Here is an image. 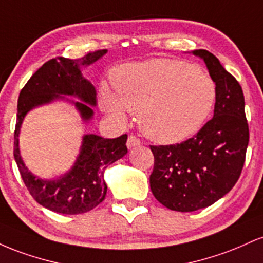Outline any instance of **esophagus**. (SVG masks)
<instances>
[{
    "mask_svg": "<svg viewBox=\"0 0 263 263\" xmlns=\"http://www.w3.org/2000/svg\"><path fill=\"white\" fill-rule=\"evenodd\" d=\"M126 144H127V148H134L136 146H140L141 144V141L138 140L136 136H128L127 138V142H126Z\"/></svg>",
    "mask_w": 263,
    "mask_h": 263,
    "instance_id": "1",
    "label": "esophagus"
}]
</instances>
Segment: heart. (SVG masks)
Returning <instances> with one entry per match:
<instances>
[{
	"mask_svg": "<svg viewBox=\"0 0 263 263\" xmlns=\"http://www.w3.org/2000/svg\"><path fill=\"white\" fill-rule=\"evenodd\" d=\"M115 92L102 87L105 112L125 120L138 112L141 131L159 143H177L203 127L216 100L215 81L178 59L131 63L114 74Z\"/></svg>",
	"mask_w": 263,
	"mask_h": 263,
	"instance_id": "obj_1",
	"label": "heart"
}]
</instances>
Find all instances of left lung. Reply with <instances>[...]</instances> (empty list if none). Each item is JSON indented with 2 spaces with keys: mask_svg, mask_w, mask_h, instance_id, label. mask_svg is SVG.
Here are the masks:
<instances>
[{
  "mask_svg": "<svg viewBox=\"0 0 263 263\" xmlns=\"http://www.w3.org/2000/svg\"><path fill=\"white\" fill-rule=\"evenodd\" d=\"M192 53L204 60L215 81L214 117L182 143L151 146V190L165 208L182 213L210 206L230 192L242 171L250 136L238 81L214 54L204 49Z\"/></svg>",
  "mask_w": 263,
  "mask_h": 263,
  "instance_id": "left-lung-1",
  "label": "left lung"
}]
</instances>
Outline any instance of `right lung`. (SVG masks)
Masks as SVG:
<instances>
[{"label": "right lung", "instance_id": "1", "mask_svg": "<svg viewBox=\"0 0 263 263\" xmlns=\"http://www.w3.org/2000/svg\"><path fill=\"white\" fill-rule=\"evenodd\" d=\"M107 50L87 53L79 59L54 58L44 63L21 90L17 105L13 155L25 182L34 200L54 213L75 215L90 211L106 197L107 185L104 179L105 168L127 153V135L117 138H102L98 135H84L80 152L74 165L55 179H42L26 167L20 152V131L26 115L34 107L57 100L71 102L79 111L84 122L93 116L96 106L95 86L85 79L81 69L91 65ZM74 96L80 102L69 101Z\"/></svg>", "mask_w": 263, "mask_h": 263}]
</instances>
